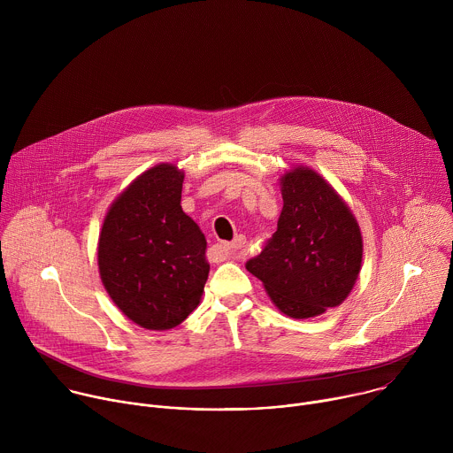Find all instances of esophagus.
Returning a JSON list of instances; mask_svg holds the SVG:
<instances>
[{
	"mask_svg": "<svg viewBox=\"0 0 453 453\" xmlns=\"http://www.w3.org/2000/svg\"><path fill=\"white\" fill-rule=\"evenodd\" d=\"M245 247V238L243 236H236L233 242H227V243H222V249L226 254L229 256H234L238 254L242 249Z\"/></svg>",
	"mask_w": 453,
	"mask_h": 453,
	"instance_id": "esophagus-1",
	"label": "esophagus"
}]
</instances>
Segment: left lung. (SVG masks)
Listing matches in <instances>:
<instances>
[{
	"label": "left lung",
	"mask_w": 453,
	"mask_h": 453,
	"mask_svg": "<svg viewBox=\"0 0 453 453\" xmlns=\"http://www.w3.org/2000/svg\"><path fill=\"white\" fill-rule=\"evenodd\" d=\"M283 210L278 229L245 269L292 319L339 306L362 267V234L339 193L308 166L280 179Z\"/></svg>",
	"instance_id": "obj_1"
}]
</instances>
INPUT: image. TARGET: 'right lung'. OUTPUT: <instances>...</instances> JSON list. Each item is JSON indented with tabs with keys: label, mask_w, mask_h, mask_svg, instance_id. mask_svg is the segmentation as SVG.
I'll return each instance as SVG.
<instances>
[{
	"label": "right lung",
	"mask_w": 453,
	"mask_h": 453,
	"mask_svg": "<svg viewBox=\"0 0 453 453\" xmlns=\"http://www.w3.org/2000/svg\"><path fill=\"white\" fill-rule=\"evenodd\" d=\"M184 172L161 163L121 191L98 238V269L114 304L138 326L170 330L201 303L206 238L180 208Z\"/></svg>",
	"instance_id": "1"
}]
</instances>
